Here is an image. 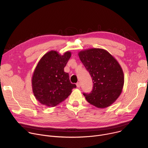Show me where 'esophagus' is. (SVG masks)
<instances>
[{
	"label": "esophagus",
	"instance_id": "1",
	"mask_svg": "<svg viewBox=\"0 0 148 148\" xmlns=\"http://www.w3.org/2000/svg\"><path fill=\"white\" fill-rule=\"evenodd\" d=\"M76 85H77V87H80V86H81V84H80V83L79 82H78L77 84H76Z\"/></svg>",
	"mask_w": 148,
	"mask_h": 148
}]
</instances>
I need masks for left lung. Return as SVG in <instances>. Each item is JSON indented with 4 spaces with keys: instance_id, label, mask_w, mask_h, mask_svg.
<instances>
[{
    "instance_id": "left-lung-1",
    "label": "left lung",
    "mask_w": 148,
    "mask_h": 148,
    "mask_svg": "<svg viewBox=\"0 0 148 148\" xmlns=\"http://www.w3.org/2000/svg\"><path fill=\"white\" fill-rule=\"evenodd\" d=\"M78 56L92 80V91L83 93L87 101L97 108L110 106L120 95L124 84L120 64L109 52L100 48L82 51Z\"/></svg>"
}]
</instances>
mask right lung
Segmentation results:
<instances>
[{
    "instance_id": "obj_1",
    "label": "right lung",
    "mask_w": 148,
    "mask_h": 148,
    "mask_svg": "<svg viewBox=\"0 0 148 148\" xmlns=\"http://www.w3.org/2000/svg\"><path fill=\"white\" fill-rule=\"evenodd\" d=\"M71 56L67 51L61 56L56 51H51L38 63L32 78L34 96L42 104L54 107L68 97L75 84H71L69 73L64 69Z\"/></svg>"
}]
</instances>
